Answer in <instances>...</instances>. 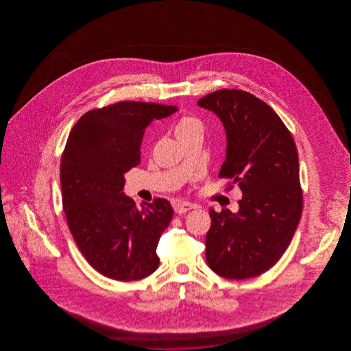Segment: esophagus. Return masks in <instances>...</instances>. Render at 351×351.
Here are the masks:
<instances>
[{"instance_id":"esophagus-1","label":"esophagus","mask_w":351,"mask_h":351,"mask_svg":"<svg viewBox=\"0 0 351 351\" xmlns=\"http://www.w3.org/2000/svg\"><path fill=\"white\" fill-rule=\"evenodd\" d=\"M195 208H197V206L193 203H189V202H177L176 206H174V209H176L177 213H186L188 210Z\"/></svg>"}]
</instances>
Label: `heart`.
Here are the masks:
<instances>
[{"label":"heart","instance_id":"heart-1","mask_svg":"<svg viewBox=\"0 0 351 351\" xmlns=\"http://www.w3.org/2000/svg\"><path fill=\"white\" fill-rule=\"evenodd\" d=\"M174 132H176V136L180 139V138H184L186 135L193 134V133H202L203 125H202L201 120L197 119L194 117H183L177 123Z\"/></svg>","mask_w":351,"mask_h":351}]
</instances>
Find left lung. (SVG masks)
Returning a JSON list of instances; mask_svg holds the SVG:
<instances>
[{
    "mask_svg": "<svg viewBox=\"0 0 351 351\" xmlns=\"http://www.w3.org/2000/svg\"><path fill=\"white\" fill-rule=\"evenodd\" d=\"M198 105L223 123L227 150L218 177L243 194L237 213L209 210L207 263L231 280L260 276L285 254L301 218L296 145L274 109L247 91L218 90Z\"/></svg>",
    "mask_w": 351,
    "mask_h": 351,
    "instance_id": "8db88e82",
    "label": "left lung"
}]
</instances>
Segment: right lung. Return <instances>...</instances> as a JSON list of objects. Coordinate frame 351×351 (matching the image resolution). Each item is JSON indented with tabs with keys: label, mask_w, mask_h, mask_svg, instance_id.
Here are the masks:
<instances>
[{
	"label": "right lung",
	"mask_w": 351,
	"mask_h": 351,
	"mask_svg": "<svg viewBox=\"0 0 351 351\" xmlns=\"http://www.w3.org/2000/svg\"><path fill=\"white\" fill-rule=\"evenodd\" d=\"M177 110L119 101L85 112L69 134L60 165L62 207L82 256L105 277L136 281L159 266L156 250L172 221V206L156 198L136 208L121 191L124 174L141 163L145 128Z\"/></svg>",
	"instance_id": "add662e5"
}]
</instances>
